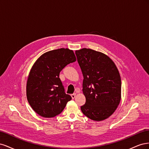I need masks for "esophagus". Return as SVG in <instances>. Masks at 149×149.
<instances>
[{"instance_id":"34e87169","label":"esophagus","mask_w":149,"mask_h":149,"mask_svg":"<svg viewBox=\"0 0 149 149\" xmlns=\"http://www.w3.org/2000/svg\"><path fill=\"white\" fill-rule=\"evenodd\" d=\"M76 93H74V94H71V96L72 99H74V98L76 97Z\"/></svg>"}]
</instances>
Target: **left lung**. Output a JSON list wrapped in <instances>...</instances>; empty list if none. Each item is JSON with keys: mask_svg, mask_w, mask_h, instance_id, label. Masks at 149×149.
Segmentation results:
<instances>
[{"mask_svg": "<svg viewBox=\"0 0 149 149\" xmlns=\"http://www.w3.org/2000/svg\"><path fill=\"white\" fill-rule=\"evenodd\" d=\"M75 53L84 78L86 103L81 109L90 119L105 120L114 113L121 100V79L118 68L103 53L83 48Z\"/></svg>", "mask_w": 149, "mask_h": 149, "instance_id": "left-lung-1", "label": "left lung"}]
</instances>
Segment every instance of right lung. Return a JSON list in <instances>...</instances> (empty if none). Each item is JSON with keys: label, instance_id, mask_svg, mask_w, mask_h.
<instances>
[{"label": "right lung", "instance_id": "right-lung-1", "mask_svg": "<svg viewBox=\"0 0 149 149\" xmlns=\"http://www.w3.org/2000/svg\"><path fill=\"white\" fill-rule=\"evenodd\" d=\"M76 60L73 51L63 48L45 53L36 60L26 86V98L36 113L50 118L63 111L71 97L65 93L59 75L67 65Z\"/></svg>", "mask_w": 149, "mask_h": 149}]
</instances>
